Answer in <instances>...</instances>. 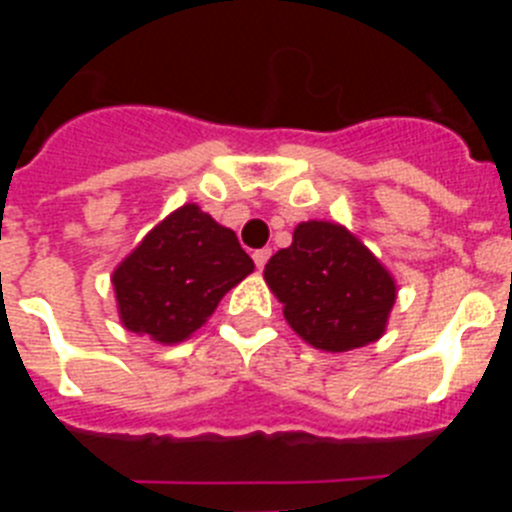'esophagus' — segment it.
Listing matches in <instances>:
<instances>
[{
    "label": "esophagus",
    "mask_w": 512,
    "mask_h": 512,
    "mask_svg": "<svg viewBox=\"0 0 512 512\" xmlns=\"http://www.w3.org/2000/svg\"><path fill=\"white\" fill-rule=\"evenodd\" d=\"M269 256H271V251H269V248H261V251H256V253H253V264L259 266V269H264V266H266V261H269Z\"/></svg>",
    "instance_id": "obj_1"
}]
</instances>
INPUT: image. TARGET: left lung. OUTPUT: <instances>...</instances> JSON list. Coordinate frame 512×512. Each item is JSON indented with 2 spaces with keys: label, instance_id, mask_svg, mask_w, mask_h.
I'll return each instance as SVG.
<instances>
[{
  "label": "left lung",
  "instance_id": "left-lung-1",
  "mask_svg": "<svg viewBox=\"0 0 512 512\" xmlns=\"http://www.w3.org/2000/svg\"><path fill=\"white\" fill-rule=\"evenodd\" d=\"M289 328L312 348L341 354L382 338L397 300L395 279L354 233L307 220L264 269Z\"/></svg>",
  "mask_w": 512,
  "mask_h": 512
}]
</instances>
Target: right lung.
Returning <instances> with one entry per match:
<instances>
[{"label":"right lung","mask_w":512,"mask_h":512,"mask_svg":"<svg viewBox=\"0 0 512 512\" xmlns=\"http://www.w3.org/2000/svg\"><path fill=\"white\" fill-rule=\"evenodd\" d=\"M251 271V256L233 230L189 202L164 217L112 274L120 323L156 343H182Z\"/></svg>","instance_id":"1"}]
</instances>
